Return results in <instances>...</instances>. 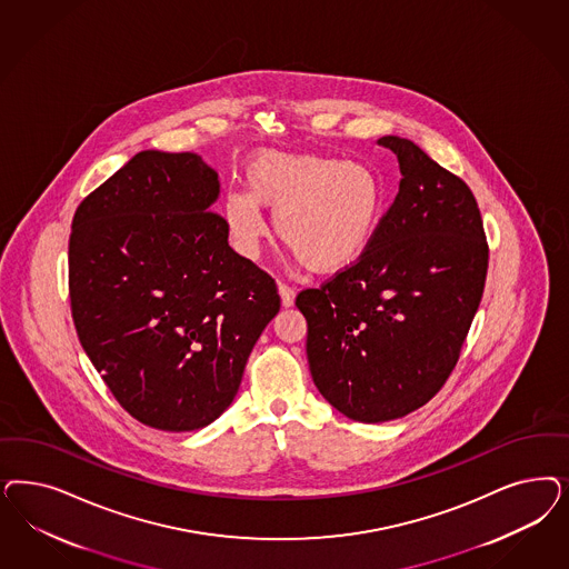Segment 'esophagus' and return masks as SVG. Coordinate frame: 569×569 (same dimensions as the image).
I'll return each instance as SVG.
<instances>
[{"label": "esophagus", "mask_w": 569, "mask_h": 569, "mask_svg": "<svg viewBox=\"0 0 569 569\" xmlns=\"http://www.w3.org/2000/svg\"><path fill=\"white\" fill-rule=\"evenodd\" d=\"M278 293H280V299H282V306L284 308H291L295 303V289L291 287H287V284H278Z\"/></svg>", "instance_id": "34e87169"}]
</instances>
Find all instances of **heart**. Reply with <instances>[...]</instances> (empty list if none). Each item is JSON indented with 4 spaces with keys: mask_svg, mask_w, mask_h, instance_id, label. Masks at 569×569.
<instances>
[{
    "mask_svg": "<svg viewBox=\"0 0 569 569\" xmlns=\"http://www.w3.org/2000/svg\"><path fill=\"white\" fill-rule=\"evenodd\" d=\"M247 192L223 197V223L240 256L256 257L274 211V230L312 272H337L362 256L377 232L386 192L379 176L356 161L263 150L244 171Z\"/></svg>",
    "mask_w": 569,
    "mask_h": 569,
    "instance_id": "1",
    "label": "heart"
}]
</instances>
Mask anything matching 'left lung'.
Segmentation results:
<instances>
[{"label":"left lung","instance_id":"left-lung-1","mask_svg":"<svg viewBox=\"0 0 569 569\" xmlns=\"http://www.w3.org/2000/svg\"><path fill=\"white\" fill-rule=\"evenodd\" d=\"M379 144L400 163L396 201L353 266L295 299L308 320L313 383L360 422L400 419L440 391L488 272L471 188L406 138Z\"/></svg>","mask_w":569,"mask_h":569}]
</instances>
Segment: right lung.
Wrapping results in <instances>:
<instances>
[{
  "instance_id": "add662e5",
  "label": "right lung",
  "mask_w": 569,
  "mask_h": 569,
  "mask_svg": "<svg viewBox=\"0 0 569 569\" xmlns=\"http://www.w3.org/2000/svg\"><path fill=\"white\" fill-rule=\"evenodd\" d=\"M218 197L199 154L142 150L74 211L79 341L114 400L161 431L220 417L280 310L274 278L228 244Z\"/></svg>"
}]
</instances>
